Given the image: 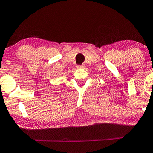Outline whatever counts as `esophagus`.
Here are the masks:
<instances>
[{"label":"esophagus","instance_id":"1","mask_svg":"<svg viewBox=\"0 0 153 153\" xmlns=\"http://www.w3.org/2000/svg\"><path fill=\"white\" fill-rule=\"evenodd\" d=\"M84 67H85V65H82L77 66V68H78V69H82V68H84Z\"/></svg>","mask_w":153,"mask_h":153}]
</instances>
